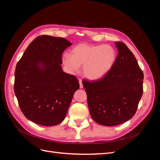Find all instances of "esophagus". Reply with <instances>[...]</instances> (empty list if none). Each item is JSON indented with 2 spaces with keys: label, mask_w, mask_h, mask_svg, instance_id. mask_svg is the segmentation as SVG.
<instances>
[{
  "label": "esophagus",
  "mask_w": 160,
  "mask_h": 160,
  "mask_svg": "<svg viewBox=\"0 0 160 160\" xmlns=\"http://www.w3.org/2000/svg\"><path fill=\"white\" fill-rule=\"evenodd\" d=\"M79 85H80V88H83V83H82V81L81 79L79 80Z\"/></svg>",
  "instance_id": "obj_1"
}]
</instances>
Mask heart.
<instances>
[{
  "label": "heart",
  "mask_w": 160,
  "mask_h": 160,
  "mask_svg": "<svg viewBox=\"0 0 160 160\" xmlns=\"http://www.w3.org/2000/svg\"><path fill=\"white\" fill-rule=\"evenodd\" d=\"M71 56L65 54L62 62L71 73L83 66V73L91 80L98 79L112 69L116 61V51L109 45H91L81 43L71 51Z\"/></svg>",
  "instance_id": "1"
}]
</instances>
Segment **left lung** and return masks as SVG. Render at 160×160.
<instances>
[{"mask_svg": "<svg viewBox=\"0 0 160 160\" xmlns=\"http://www.w3.org/2000/svg\"><path fill=\"white\" fill-rule=\"evenodd\" d=\"M118 55L113 67L101 78L83 80L92 119L115 126L133 118L143 95V73L135 56L123 42H115Z\"/></svg>", "mask_w": 160, "mask_h": 160, "instance_id": "obj_1", "label": "left lung"}]
</instances>
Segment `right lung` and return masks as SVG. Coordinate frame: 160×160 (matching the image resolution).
<instances>
[{
  "instance_id": "obj_1",
  "label": "right lung",
  "mask_w": 160,
  "mask_h": 160,
  "mask_svg": "<svg viewBox=\"0 0 160 160\" xmlns=\"http://www.w3.org/2000/svg\"><path fill=\"white\" fill-rule=\"evenodd\" d=\"M71 42L62 37L41 35L34 39L14 72V93L25 117L43 126L64 120L75 91L77 77L62 71V54Z\"/></svg>"
}]
</instances>
